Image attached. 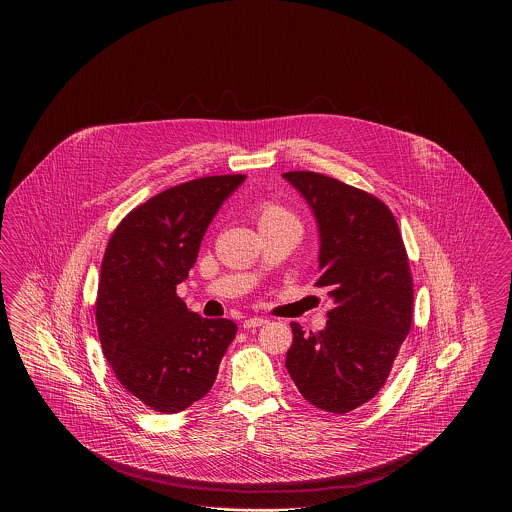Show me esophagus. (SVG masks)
Instances as JSON below:
<instances>
[{"mask_svg":"<svg viewBox=\"0 0 512 512\" xmlns=\"http://www.w3.org/2000/svg\"><path fill=\"white\" fill-rule=\"evenodd\" d=\"M267 318L261 317H251L244 320V328L245 330H251V328H259V326H263V324H267Z\"/></svg>","mask_w":512,"mask_h":512,"instance_id":"34e87169","label":"esophagus"}]
</instances>
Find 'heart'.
Listing matches in <instances>:
<instances>
[{"instance_id": "obj_1", "label": "heart", "mask_w": 512, "mask_h": 512, "mask_svg": "<svg viewBox=\"0 0 512 512\" xmlns=\"http://www.w3.org/2000/svg\"><path fill=\"white\" fill-rule=\"evenodd\" d=\"M278 220H295L288 209L278 203H263L259 207V224L263 222H278Z\"/></svg>"}]
</instances>
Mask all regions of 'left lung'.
I'll return each instance as SVG.
<instances>
[{"label":"left lung","instance_id":"left-lung-1","mask_svg":"<svg viewBox=\"0 0 512 512\" xmlns=\"http://www.w3.org/2000/svg\"><path fill=\"white\" fill-rule=\"evenodd\" d=\"M318 228V288L334 301L326 328L292 322L286 368L318 409L345 414L372 399L413 322V278L390 209L374 195L318 172L282 174Z\"/></svg>","mask_w":512,"mask_h":512}]
</instances>
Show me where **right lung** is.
Returning <instances> with one entry per match:
<instances>
[{"instance_id": "add662e5", "label": "right lung", "mask_w": 512, "mask_h": 512, "mask_svg": "<svg viewBox=\"0 0 512 512\" xmlns=\"http://www.w3.org/2000/svg\"><path fill=\"white\" fill-rule=\"evenodd\" d=\"M244 174L205 176L130 211L101 263L96 322L122 388L159 413L188 409L213 388L238 326L199 317L176 295L201 240Z\"/></svg>"}]
</instances>
